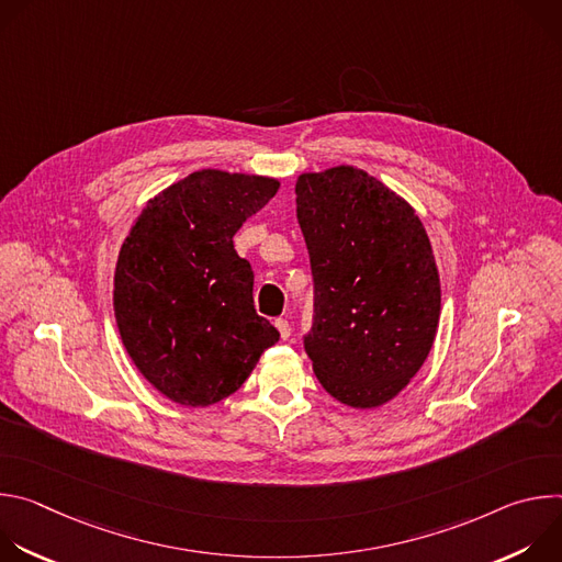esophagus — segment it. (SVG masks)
<instances>
[{"label":"esophagus","instance_id":"1","mask_svg":"<svg viewBox=\"0 0 562 562\" xmlns=\"http://www.w3.org/2000/svg\"><path fill=\"white\" fill-rule=\"evenodd\" d=\"M276 329L280 331V338H282V340H289V338H291V325L286 323L284 317H278V319H276Z\"/></svg>","mask_w":562,"mask_h":562}]
</instances>
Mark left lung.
Listing matches in <instances>:
<instances>
[{"label":"left lung","instance_id":"obj_1","mask_svg":"<svg viewBox=\"0 0 562 562\" xmlns=\"http://www.w3.org/2000/svg\"><path fill=\"white\" fill-rule=\"evenodd\" d=\"M297 222L315 315V378L353 409L386 405L425 364L440 323V276L416 209L349 165L302 173Z\"/></svg>","mask_w":562,"mask_h":562}]
</instances>
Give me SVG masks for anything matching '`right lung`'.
I'll return each instance as SVG.
<instances>
[{
	"instance_id": "add662e5",
	"label": "right lung",
	"mask_w": 562,
	"mask_h": 562,
	"mask_svg": "<svg viewBox=\"0 0 562 562\" xmlns=\"http://www.w3.org/2000/svg\"><path fill=\"white\" fill-rule=\"evenodd\" d=\"M278 189L276 178L202 169L150 198L124 239L113 278L120 338L176 405L220 403L280 338L256 313L251 265L233 249Z\"/></svg>"
}]
</instances>
